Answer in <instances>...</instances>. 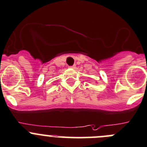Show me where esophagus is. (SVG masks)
<instances>
[{
    "mask_svg": "<svg viewBox=\"0 0 147 147\" xmlns=\"http://www.w3.org/2000/svg\"><path fill=\"white\" fill-rule=\"evenodd\" d=\"M70 67V68H72V69H75V66L73 65V66H71V67Z\"/></svg>",
    "mask_w": 147,
    "mask_h": 147,
    "instance_id": "1",
    "label": "esophagus"
}]
</instances>
